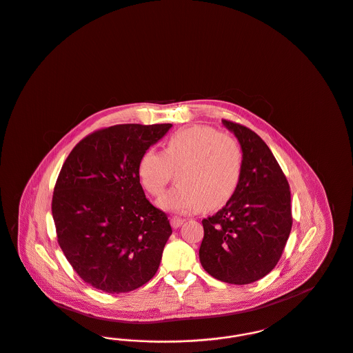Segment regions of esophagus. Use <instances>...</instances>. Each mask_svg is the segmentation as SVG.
I'll return each instance as SVG.
<instances>
[{
	"label": "esophagus",
	"mask_w": 353,
	"mask_h": 353,
	"mask_svg": "<svg viewBox=\"0 0 353 353\" xmlns=\"http://www.w3.org/2000/svg\"><path fill=\"white\" fill-rule=\"evenodd\" d=\"M184 221H185V219H183V217L173 216L170 219V225H172L173 228H179V227L183 225Z\"/></svg>",
	"instance_id": "1"
}]
</instances>
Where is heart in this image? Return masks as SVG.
<instances>
[{"label":"heart","mask_w":353,"mask_h":353,"mask_svg":"<svg viewBox=\"0 0 353 353\" xmlns=\"http://www.w3.org/2000/svg\"><path fill=\"white\" fill-rule=\"evenodd\" d=\"M243 169L236 139L211 126L194 125L168 137L163 152L148 149L137 165L142 188L160 196L176 172V185L159 200L169 212L223 207L234 196Z\"/></svg>","instance_id":"heart-1"}]
</instances>
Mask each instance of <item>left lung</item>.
Instances as JSON below:
<instances>
[{
  "label": "left lung",
  "instance_id": "1",
  "mask_svg": "<svg viewBox=\"0 0 353 353\" xmlns=\"http://www.w3.org/2000/svg\"><path fill=\"white\" fill-rule=\"evenodd\" d=\"M236 137L243 169L234 196L204 219L199 256L221 282L252 283L278 263L292 230L289 183L265 141L248 128L223 119Z\"/></svg>",
  "mask_w": 353,
  "mask_h": 353
}]
</instances>
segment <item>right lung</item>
Listing matches in <instances>:
<instances>
[{
	"instance_id": "right-lung-1",
	"label": "right lung",
	"mask_w": 353,
	"mask_h": 353,
	"mask_svg": "<svg viewBox=\"0 0 353 353\" xmlns=\"http://www.w3.org/2000/svg\"><path fill=\"white\" fill-rule=\"evenodd\" d=\"M170 123L117 125L83 138L59 173L54 197L57 242L92 288L128 293L159 270L172 228L146 199L137 165Z\"/></svg>"
}]
</instances>
